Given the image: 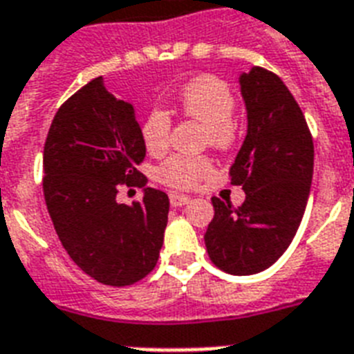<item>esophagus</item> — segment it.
Here are the masks:
<instances>
[{
    "label": "esophagus",
    "instance_id": "1",
    "mask_svg": "<svg viewBox=\"0 0 354 354\" xmlns=\"http://www.w3.org/2000/svg\"><path fill=\"white\" fill-rule=\"evenodd\" d=\"M190 203V197L183 194H169V205L174 208H179V206H185Z\"/></svg>",
    "mask_w": 354,
    "mask_h": 354
}]
</instances>
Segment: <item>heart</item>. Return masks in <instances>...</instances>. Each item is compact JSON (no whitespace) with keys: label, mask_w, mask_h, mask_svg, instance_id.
<instances>
[{"label":"heart","mask_w":354,"mask_h":354,"mask_svg":"<svg viewBox=\"0 0 354 354\" xmlns=\"http://www.w3.org/2000/svg\"><path fill=\"white\" fill-rule=\"evenodd\" d=\"M179 107L185 117L205 124V144L217 149H228L236 142L234 124L237 98L225 82L203 76L183 87ZM171 117L162 107H151L142 124L140 137L151 155H162L169 146ZM212 171V160L206 155H171L157 168V179L174 190H192Z\"/></svg>","instance_id":"b5f03b06"}]
</instances>
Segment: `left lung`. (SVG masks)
Instances as JSON below:
<instances>
[{
	"instance_id": "obj_1",
	"label": "left lung",
	"mask_w": 354,
	"mask_h": 354,
	"mask_svg": "<svg viewBox=\"0 0 354 354\" xmlns=\"http://www.w3.org/2000/svg\"><path fill=\"white\" fill-rule=\"evenodd\" d=\"M247 106V137L230 168V185L243 186L234 208L212 197L214 219L205 234L212 263L248 276L278 261L292 243L309 199L315 144L309 126L281 78L263 67L239 76Z\"/></svg>"
}]
</instances>
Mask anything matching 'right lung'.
Wrapping results in <instances>:
<instances>
[{"instance_id":"right-lung-1","label":"right lung","mask_w":354,"mask_h":354,"mask_svg":"<svg viewBox=\"0 0 354 354\" xmlns=\"http://www.w3.org/2000/svg\"><path fill=\"white\" fill-rule=\"evenodd\" d=\"M146 157L129 102L107 91L102 76L64 102L44 148V195L62 245L104 285L126 287L157 265L168 225V195L146 188L137 166ZM142 187V201L116 203L118 186Z\"/></svg>"}]
</instances>
